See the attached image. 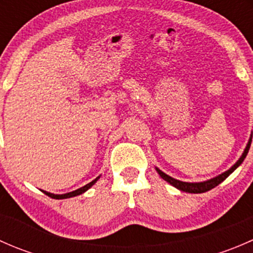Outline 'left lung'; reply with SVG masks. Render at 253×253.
Listing matches in <instances>:
<instances>
[{"label":"left lung","instance_id":"obj_1","mask_svg":"<svg viewBox=\"0 0 253 253\" xmlns=\"http://www.w3.org/2000/svg\"><path fill=\"white\" fill-rule=\"evenodd\" d=\"M251 142H252V137H251V138H250L249 143H247V147H246V149H245V152L242 153L241 158H240V159L237 160L236 164L234 165V167H231V169H229L228 171L223 172V174H221V175L216 176V177L211 178V180H208V181H205V182H195V183L182 182V181H178V180H176V178H172L171 176L164 174V172H163L162 170L157 169V171H158V174L162 176V177L164 178L165 181H167V182H169L170 185H172V186H174V187L178 188V190L183 191V192H188V193H203V192H207V191L211 190V188H214V187H215V186H218L219 183L223 182V181L225 180V178L228 177V176L230 175L231 172H233L234 170H235L236 168L239 167V165H241V163L244 162V159H245V158H246L247 153H249V149H250V145H251Z\"/></svg>","mask_w":253,"mask_h":253}]
</instances>
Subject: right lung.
Listing matches in <instances>:
<instances>
[{"mask_svg":"<svg viewBox=\"0 0 253 253\" xmlns=\"http://www.w3.org/2000/svg\"><path fill=\"white\" fill-rule=\"evenodd\" d=\"M98 178H99V177H96L95 180H93V181H91V182H89L88 185L83 186V187L78 188V190L73 191V192L66 193V195H52V193H48V192H46V191H42V192H44L45 195H47L48 197H51V198H56V200H63V198H71V197H75V196L82 195V193H84V192H85V191L88 190V188H90L91 186H93L94 183L96 182V180H98Z\"/></svg>","mask_w":253,"mask_h":253,"instance_id":"add662e5","label":"right lung"}]
</instances>
